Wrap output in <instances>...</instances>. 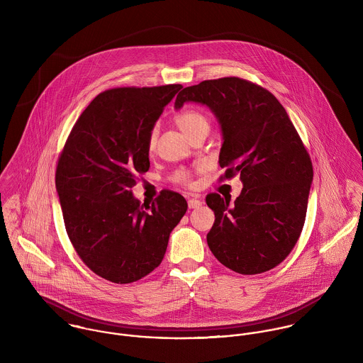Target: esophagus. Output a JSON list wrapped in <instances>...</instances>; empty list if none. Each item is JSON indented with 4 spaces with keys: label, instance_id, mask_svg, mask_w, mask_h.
<instances>
[{
    "label": "esophagus",
    "instance_id": "esophagus-1",
    "mask_svg": "<svg viewBox=\"0 0 363 363\" xmlns=\"http://www.w3.org/2000/svg\"><path fill=\"white\" fill-rule=\"evenodd\" d=\"M187 204H189L190 209H196V208H200L203 206V201L200 199H197V197H193V199H189Z\"/></svg>",
    "mask_w": 363,
    "mask_h": 363
}]
</instances>
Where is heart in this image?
Masks as SVG:
<instances>
[{
	"label": "heart",
	"instance_id": "1",
	"mask_svg": "<svg viewBox=\"0 0 363 363\" xmlns=\"http://www.w3.org/2000/svg\"><path fill=\"white\" fill-rule=\"evenodd\" d=\"M174 121H176L177 127L183 131V134H184L186 137H189L193 131H196V130H199V128L208 127L207 117H206L203 113H200L199 110H193V108L184 110V111L179 113V114L176 116ZM154 144H155V131H152V134H151V137H150V145L152 147ZM173 179H174L176 182H179V183L189 184L191 176H190V172H187V170H184V169H180V170H177V172L173 174Z\"/></svg>",
	"mask_w": 363,
	"mask_h": 363
}]
</instances>
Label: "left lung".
Segmentation results:
<instances>
[{"instance_id": "1", "label": "left lung", "mask_w": 363, "mask_h": 363, "mask_svg": "<svg viewBox=\"0 0 363 363\" xmlns=\"http://www.w3.org/2000/svg\"><path fill=\"white\" fill-rule=\"evenodd\" d=\"M193 102L216 117L225 177L240 174L243 189L230 199L208 194L215 213L208 232L212 255L235 272H265L292 252L303 229L313 182L311 156L286 110L256 84L230 77L184 88L174 108Z\"/></svg>"}]
</instances>
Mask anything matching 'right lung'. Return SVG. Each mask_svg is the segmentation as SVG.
<instances>
[{"label":"right lung","mask_w":363,"mask_h":363,"mask_svg":"<svg viewBox=\"0 0 363 363\" xmlns=\"http://www.w3.org/2000/svg\"><path fill=\"white\" fill-rule=\"evenodd\" d=\"M182 85L117 88L82 111L58 159L55 190L68 238L99 277L130 284L154 271L187 201L163 190L150 206L133 194L150 169V137Z\"/></svg>","instance_id":"right-lung-1"}]
</instances>
